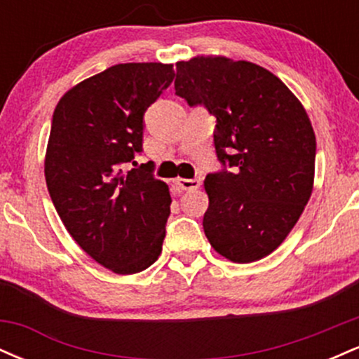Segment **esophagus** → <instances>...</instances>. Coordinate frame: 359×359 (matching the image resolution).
I'll return each mask as SVG.
<instances>
[{"instance_id": "obj_1", "label": "esophagus", "mask_w": 359, "mask_h": 359, "mask_svg": "<svg viewBox=\"0 0 359 359\" xmlns=\"http://www.w3.org/2000/svg\"><path fill=\"white\" fill-rule=\"evenodd\" d=\"M175 185H179L182 191H194L201 187V179H175Z\"/></svg>"}]
</instances>
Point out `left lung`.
Masks as SVG:
<instances>
[{"instance_id": "1", "label": "left lung", "mask_w": 359, "mask_h": 359, "mask_svg": "<svg viewBox=\"0 0 359 359\" xmlns=\"http://www.w3.org/2000/svg\"><path fill=\"white\" fill-rule=\"evenodd\" d=\"M175 94L216 116L217 158L233 170L209 174L204 233L221 257H269L311 199L316 135L302 102L253 62L196 55L177 62Z\"/></svg>"}]
</instances>
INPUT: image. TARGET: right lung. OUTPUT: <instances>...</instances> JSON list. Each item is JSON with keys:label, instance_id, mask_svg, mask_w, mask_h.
Instances as JSON below:
<instances>
[{"label": "right lung", "instance_id": "1", "mask_svg": "<svg viewBox=\"0 0 359 359\" xmlns=\"http://www.w3.org/2000/svg\"><path fill=\"white\" fill-rule=\"evenodd\" d=\"M174 76L160 62L113 65L69 89L53 111L48 194L74 241L114 273H138L162 253L168 185L148 174L151 163H128L142 151L143 114Z\"/></svg>", "mask_w": 359, "mask_h": 359}]
</instances>
